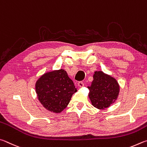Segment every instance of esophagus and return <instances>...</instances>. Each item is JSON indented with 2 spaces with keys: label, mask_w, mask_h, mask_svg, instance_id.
I'll use <instances>...</instances> for the list:
<instances>
[{
  "label": "esophagus",
  "mask_w": 147,
  "mask_h": 147,
  "mask_svg": "<svg viewBox=\"0 0 147 147\" xmlns=\"http://www.w3.org/2000/svg\"><path fill=\"white\" fill-rule=\"evenodd\" d=\"M78 86L79 87H83L84 86V83H83V82L80 81V82H79V83H78Z\"/></svg>",
  "instance_id": "esophagus-1"
}]
</instances>
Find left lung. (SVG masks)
Wrapping results in <instances>:
<instances>
[{
    "label": "left lung",
    "mask_w": 147,
    "mask_h": 147,
    "mask_svg": "<svg viewBox=\"0 0 147 147\" xmlns=\"http://www.w3.org/2000/svg\"><path fill=\"white\" fill-rule=\"evenodd\" d=\"M89 89L88 97L92 105L99 110L109 108L116 101L120 86L116 79L102 71H96Z\"/></svg>",
    "instance_id": "left-lung-1"
}]
</instances>
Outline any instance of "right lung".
Returning <instances> with one entry per match:
<instances>
[{"label": "right lung", "instance_id": "add662e5", "mask_svg": "<svg viewBox=\"0 0 147 147\" xmlns=\"http://www.w3.org/2000/svg\"><path fill=\"white\" fill-rule=\"evenodd\" d=\"M38 99L46 110L61 113L70 101L77 88L63 69L46 72L35 83Z\"/></svg>", "mask_w": 147, "mask_h": 147}]
</instances>
